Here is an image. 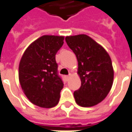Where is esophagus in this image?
<instances>
[{"label": "esophagus", "mask_w": 132, "mask_h": 132, "mask_svg": "<svg viewBox=\"0 0 132 132\" xmlns=\"http://www.w3.org/2000/svg\"><path fill=\"white\" fill-rule=\"evenodd\" d=\"M70 76H71V75H69V76H65V79H66V80H67V81H68V80L69 79Z\"/></svg>", "instance_id": "obj_1"}]
</instances>
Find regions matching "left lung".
Returning <instances> with one entry per match:
<instances>
[{
	"label": "left lung",
	"mask_w": 132,
	"mask_h": 132,
	"mask_svg": "<svg viewBox=\"0 0 132 132\" xmlns=\"http://www.w3.org/2000/svg\"><path fill=\"white\" fill-rule=\"evenodd\" d=\"M78 61L81 87L73 92L76 103L92 107L102 102L111 90L114 71L111 57L102 45L86 35L66 37Z\"/></svg>",
	"instance_id": "left-lung-1"
}]
</instances>
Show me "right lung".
<instances>
[{
  "mask_svg": "<svg viewBox=\"0 0 132 132\" xmlns=\"http://www.w3.org/2000/svg\"><path fill=\"white\" fill-rule=\"evenodd\" d=\"M63 40V36H42L21 56L19 66L21 89L29 100L39 107L51 108L59 103L63 83L57 73L55 54Z\"/></svg>",
  "mask_w": 132,
  "mask_h": 132,
  "instance_id": "right-lung-1",
  "label": "right lung"
}]
</instances>
